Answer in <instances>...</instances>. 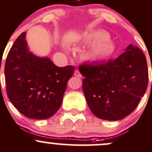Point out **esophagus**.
<instances>
[{
  "label": "esophagus",
  "instance_id": "esophagus-1",
  "mask_svg": "<svg viewBox=\"0 0 152 152\" xmlns=\"http://www.w3.org/2000/svg\"><path fill=\"white\" fill-rule=\"evenodd\" d=\"M74 75H75V76L77 77H82V75H81V73L80 72L79 70H77V69H75Z\"/></svg>",
  "mask_w": 152,
  "mask_h": 152
}]
</instances>
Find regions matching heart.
Here are the masks:
<instances>
[{
	"instance_id": "b5f03b06",
	"label": "heart",
	"mask_w": 152,
	"mask_h": 152,
	"mask_svg": "<svg viewBox=\"0 0 152 152\" xmlns=\"http://www.w3.org/2000/svg\"><path fill=\"white\" fill-rule=\"evenodd\" d=\"M107 34L102 31L88 33L83 37V42L94 43L86 51L85 57L90 60H101L112 56L115 51V46L113 43L104 42L107 39Z\"/></svg>"
}]
</instances>
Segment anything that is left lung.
I'll return each instance as SVG.
<instances>
[{"label": "left lung", "mask_w": 152, "mask_h": 152, "mask_svg": "<svg viewBox=\"0 0 152 152\" xmlns=\"http://www.w3.org/2000/svg\"><path fill=\"white\" fill-rule=\"evenodd\" d=\"M115 60L79 66L83 91L91 111L101 119H123L137 107L146 93L148 72L146 56L129 45Z\"/></svg>", "instance_id": "1"}]
</instances>
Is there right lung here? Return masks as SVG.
Returning <instances> with one entry per match:
<instances>
[{
    "mask_svg": "<svg viewBox=\"0 0 152 152\" xmlns=\"http://www.w3.org/2000/svg\"><path fill=\"white\" fill-rule=\"evenodd\" d=\"M26 35L24 32L19 36L7 56L6 92L11 102L25 116L47 119L61 105L75 67H58L49 58L33 54L29 51Z\"/></svg>",
    "mask_w": 152,
    "mask_h": 152,
    "instance_id": "obj_1",
    "label": "right lung"
}]
</instances>
